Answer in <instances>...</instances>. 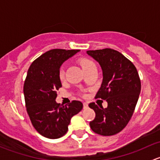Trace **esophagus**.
Masks as SVG:
<instances>
[{
	"label": "esophagus",
	"mask_w": 160,
	"mask_h": 160,
	"mask_svg": "<svg viewBox=\"0 0 160 160\" xmlns=\"http://www.w3.org/2000/svg\"><path fill=\"white\" fill-rule=\"evenodd\" d=\"M83 109H87L88 108V103H83Z\"/></svg>",
	"instance_id": "34e87169"
}]
</instances>
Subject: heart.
Listing matches in <instances>:
<instances>
[{"label": "heart", "mask_w": 160, "mask_h": 160, "mask_svg": "<svg viewBox=\"0 0 160 160\" xmlns=\"http://www.w3.org/2000/svg\"><path fill=\"white\" fill-rule=\"evenodd\" d=\"M78 62L80 65V67H82L83 71L88 70V69L91 68V67H95L94 63H93L91 60H90L89 59H87V58H80V59H78ZM59 80H60L61 81L64 80V79H65V74H64V71L62 70L59 71Z\"/></svg>", "instance_id": "obj_1"}]
</instances>
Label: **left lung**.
<instances>
[{"mask_svg":"<svg viewBox=\"0 0 160 160\" xmlns=\"http://www.w3.org/2000/svg\"><path fill=\"white\" fill-rule=\"evenodd\" d=\"M87 53L100 64L103 72L101 86L96 98L106 100L108 107L90 103L95 118L90 122L92 131L109 136L123 129L136 106L141 81L134 64L119 52L111 49L89 50Z\"/></svg>","mask_w":160,"mask_h":160,"instance_id":"left-lung-1","label":"left lung"}]
</instances>
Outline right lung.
Segmentation results:
<instances>
[{
    "instance_id": "add662e5",
    "label": "right lung",
    "mask_w": 160,
    "mask_h": 160,
    "mask_svg": "<svg viewBox=\"0 0 160 160\" xmlns=\"http://www.w3.org/2000/svg\"><path fill=\"white\" fill-rule=\"evenodd\" d=\"M78 52L51 49L37 58L28 70L24 83L27 112L35 130L46 138L54 139L63 136L72 116L83 108L79 101H72L68 105L56 101L57 90L62 87L59 68Z\"/></svg>"
}]
</instances>
